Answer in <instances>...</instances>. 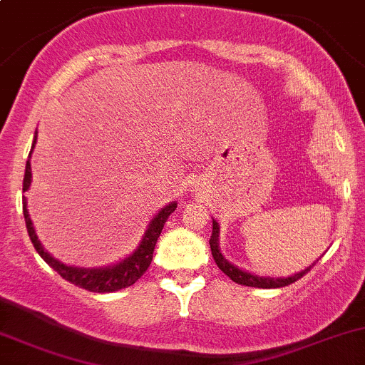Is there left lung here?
Returning a JSON list of instances; mask_svg holds the SVG:
<instances>
[{"label":"left lung","instance_id":"left-lung-1","mask_svg":"<svg viewBox=\"0 0 365 365\" xmlns=\"http://www.w3.org/2000/svg\"><path fill=\"white\" fill-rule=\"evenodd\" d=\"M218 235H220V225L216 223V220H213V234H211L210 239V246H211V255H213V259L218 265L220 270L223 274L228 275L234 282L242 284V286H250V287H262V289H274V287H284L289 286V284L296 282L298 279H302L303 275L310 272V268L314 267H307L305 270L298 272V274L291 275V277H259V275H253L250 272H244L241 268L234 267L230 262H227L225 256L222 255L218 246Z\"/></svg>","mask_w":365,"mask_h":365}]
</instances>
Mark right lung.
Here are the masks:
<instances>
[{
    "mask_svg": "<svg viewBox=\"0 0 365 365\" xmlns=\"http://www.w3.org/2000/svg\"><path fill=\"white\" fill-rule=\"evenodd\" d=\"M34 145H36V137L33 142V149ZM33 149H31V152H33ZM31 176H33L31 175V163L29 159H27L26 175H24V183H22L24 192L29 189ZM22 207H24V218H26L27 234H29L34 250L38 251V255L45 259L48 265L57 272L60 277L69 280L71 284H76V286L83 287V289L91 291V293H112V291H119L128 286H133V284L137 282L143 274H145L147 268H149L152 262L155 242H158L159 235H161L164 223H166L168 216L176 210V202L168 204L166 207H163V210L150 220L149 227H147L145 234H143L142 242L138 244V247L133 251V253L126 256L123 262L115 263V265L112 267H103V268L71 267V265H63L62 262L55 259L53 256L48 253V251H45V247L41 246V242L38 241V235H36L34 232L33 222H31L29 213H27L26 197H24L22 201Z\"/></svg>",
    "mask_w": 365,
    "mask_h": 365,
    "instance_id": "1",
    "label": "right lung"
}]
</instances>
